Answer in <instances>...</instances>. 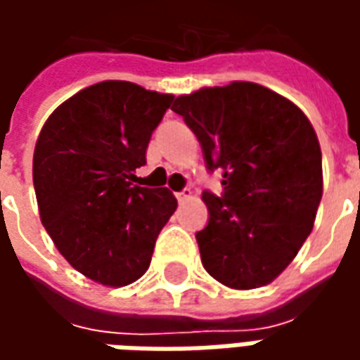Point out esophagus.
Masks as SVG:
<instances>
[{"label":"esophagus","instance_id":"obj_1","mask_svg":"<svg viewBox=\"0 0 360 360\" xmlns=\"http://www.w3.org/2000/svg\"><path fill=\"white\" fill-rule=\"evenodd\" d=\"M191 195H193V193H191L188 188L181 191V193H175V196H177V200H179V202H185V200H188V198H191Z\"/></svg>","mask_w":360,"mask_h":360}]
</instances>
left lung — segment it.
Segmentation results:
<instances>
[{
    "label": "left lung",
    "mask_w": 360,
    "mask_h": 360,
    "mask_svg": "<svg viewBox=\"0 0 360 360\" xmlns=\"http://www.w3.org/2000/svg\"><path fill=\"white\" fill-rule=\"evenodd\" d=\"M172 110L196 134L208 172L224 173L221 196L202 193V266L231 289L268 285L307 241L322 198L310 121L278 92L243 81L177 96Z\"/></svg>",
    "instance_id": "obj_1"
}]
</instances>
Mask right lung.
Returning a JSON list of instances; mask_svg holds the SVG:
<instances>
[{
	"instance_id": "right-lung-1",
	"label": "right lung",
	"mask_w": 360,
	"mask_h": 360,
	"mask_svg": "<svg viewBox=\"0 0 360 360\" xmlns=\"http://www.w3.org/2000/svg\"><path fill=\"white\" fill-rule=\"evenodd\" d=\"M173 98L134 82H98L61 103L36 141L44 227L67 262L102 285H129L148 270L177 208L172 191L133 183Z\"/></svg>"
}]
</instances>
